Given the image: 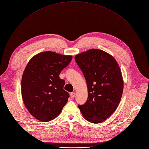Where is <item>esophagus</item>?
I'll return each instance as SVG.
<instances>
[{
    "label": "esophagus",
    "mask_w": 149,
    "mask_h": 149,
    "mask_svg": "<svg viewBox=\"0 0 149 149\" xmlns=\"http://www.w3.org/2000/svg\"><path fill=\"white\" fill-rule=\"evenodd\" d=\"M70 96H71V98H74V97H75V93H74V92L71 93Z\"/></svg>",
    "instance_id": "1"
}]
</instances>
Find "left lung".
I'll return each instance as SVG.
<instances>
[{
	"label": "left lung",
	"mask_w": 149,
	"mask_h": 149,
	"mask_svg": "<svg viewBox=\"0 0 149 149\" xmlns=\"http://www.w3.org/2000/svg\"><path fill=\"white\" fill-rule=\"evenodd\" d=\"M88 88L87 100L78 107L90 123H100L116 109L123 92L120 68L109 53L93 49L75 56Z\"/></svg>",
	"instance_id": "obj_1"
}]
</instances>
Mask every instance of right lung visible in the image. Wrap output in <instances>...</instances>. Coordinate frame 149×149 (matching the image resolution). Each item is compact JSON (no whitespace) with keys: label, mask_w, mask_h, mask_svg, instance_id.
I'll list each match as a JSON object with an SVG mask.
<instances>
[{"label":"right lung","mask_w":149,"mask_h":149,"mask_svg":"<svg viewBox=\"0 0 149 149\" xmlns=\"http://www.w3.org/2000/svg\"><path fill=\"white\" fill-rule=\"evenodd\" d=\"M72 58L47 51L34 56L26 65L21 81L22 97L26 109L38 120L55 119L67 103L70 94L63 90L65 81L59 74Z\"/></svg>","instance_id":"right-lung-1"}]
</instances>
